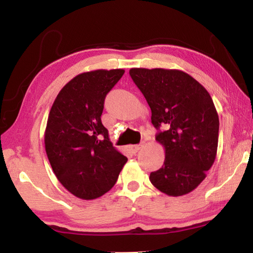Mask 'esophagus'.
<instances>
[{"label": "esophagus", "instance_id": "obj_1", "mask_svg": "<svg viewBox=\"0 0 253 253\" xmlns=\"http://www.w3.org/2000/svg\"><path fill=\"white\" fill-rule=\"evenodd\" d=\"M140 148H142V145H129V149L131 151V153L134 154L138 152Z\"/></svg>", "mask_w": 253, "mask_h": 253}]
</instances>
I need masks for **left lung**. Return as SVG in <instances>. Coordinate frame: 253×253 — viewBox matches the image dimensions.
I'll return each instance as SVG.
<instances>
[{
	"label": "left lung",
	"mask_w": 253,
	"mask_h": 253,
	"mask_svg": "<svg viewBox=\"0 0 253 253\" xmlns=\"http://www.w3.org/2000/svg\"><path fill=\"white\" fill-rule=\"evenodd\" d=\"M131 79L152 110L156 140L165 151L162 168L149 179L169 196L195 190L216 157L219 116L210 93L199 81L176 69L131 68Z\"/></svg>",
	"instance_id": "8db88e82"
}]
</instances>
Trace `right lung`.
<instances>
[{"label": "right lung", "instance_id": "1", "mask_svg": "<svg viewBox=\"0 0 253 253\" xmlns=\"http://www.w3.org/2000/svg\"><path fill=\"white\" fill-rule=\"evenodd\" d=\"M124 69H98L72 78L51 107L44 146L63 187L81 200H95L116 184L127 157L113 146L102 125L105 97Z\"/></svg>", "mask_w": 253, "mask_h": 253}]
</instances>
